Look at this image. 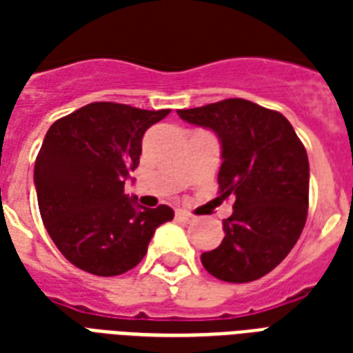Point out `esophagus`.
I'll return each mask as SVG.
<instances>
[{"instance_id": "34e87169", "label": "esophagus", "mask_w": 353, "mask_h": 353, "mask_svg": "<svg viewBox=\"0 0 353 353\" xmlns=\"http://www.w3.org/2000/svg\"><path fill=\"white\" fill-rule=\"evenodd\" d=\"M176 218L177 220H181V221H192L194 220V216L190 214V212H187V210H176Z\"/></svg>"}]
</instances>
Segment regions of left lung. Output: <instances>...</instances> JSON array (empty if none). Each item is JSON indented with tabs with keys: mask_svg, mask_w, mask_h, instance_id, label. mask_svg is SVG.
<instances>
[{
	"mask_svg": "<svg viewBox=\"0 0 353 353\" xmlns=\"http://www.w3.org/2000/svg\"><path fill=\"white\" fill-rule=\"evenodd\" d=\"M183 121L209 128L221 144L220 198H232L223 240L201 254L212 276L243 284L262 279L299 240L310 201V163L301 139L279 112L243 99L177 110Z\"/></svg>",
	"mask_w": 353,
	"mask_h": 353,
	"instance_id": "8db88e82",
	"label": "left lung"
}]
</instances>
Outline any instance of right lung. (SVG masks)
Instances as JSON below:
<instances>
[{"label":"right lung","mask_w":353,"mask_h":353,"mask_svg":"<svg viewBox=\"0 0 353 353\" xmlns=\"http://www.w3.org/2000/svg\"><path fill=\"white\" fill-rule=\"evenodd\" d=\"M168 113L91 102L46 133L34 163L41 220L54 245L82 271L126 273L144 258L155 229L174 218L166 205L146 209L124 194L144 132Z\"/></svg>","instance_id":"right-lung-1"}]
</instances>
